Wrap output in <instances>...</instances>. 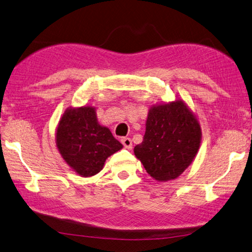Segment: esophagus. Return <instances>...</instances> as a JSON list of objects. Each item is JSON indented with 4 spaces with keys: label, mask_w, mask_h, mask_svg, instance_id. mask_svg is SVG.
Segmentation results:
<instances>
[{
    "label": "esophagus",
    "mask_w": 252,
    "mask_h": 252,
    "mask_svg": "<svg viewBox=\"0 0 252 252\" xmlns=\"http://www.w3.org/2000/svg\"><path fill=\"white\" fill-rule=\"evenodd\" d=\"M122 143H123V145L125 146V148H128V150H130V148L133 147V143H131V139L128 138V137L122 138Z\"/></svg>",
    "instance_id": "1"
}]
</instances>
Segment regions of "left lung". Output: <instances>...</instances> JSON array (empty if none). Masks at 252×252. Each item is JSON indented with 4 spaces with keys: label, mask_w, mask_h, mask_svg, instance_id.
Here are the masks:
<instances>
[{
    "label": "left lung",
    "mask_w": 252,
    "mask_h": 252,
    "mask_svg": "<svg viewBox=\"0 0 252 252\" xmlns=\"http://www.w3.org/2000/svg\"><path fill=\"white\" fill-rule=\"evenodd\" d=\"M143 142L134 148L136 158L158 182L177 179L199 152V119L182 99L156 104L148 109Z\"/></svg>",
    "instance_id": "left-lung-1"
}]
</instances>
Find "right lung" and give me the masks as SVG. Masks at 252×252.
I'll return each mask as SVG.
<instances>
[{
  "label": "right lung",
  "instance_id": "add662e5",
  "mask_svg": "<svg viewBox=\"0 0 252 252\" xmlns=\"http://www.w3.org/2000/svg\"><path fill=\"white\" fill-rule=\"evenodd\" d=\"M56 144L68 166L82 177L96 175L106 159L123 148L110 129L98 123L96 108L87 105L64 110L56 130Z\"/></svg>",
  "mask_w": 252,
  "mask_h": 252
}]
</instances>
